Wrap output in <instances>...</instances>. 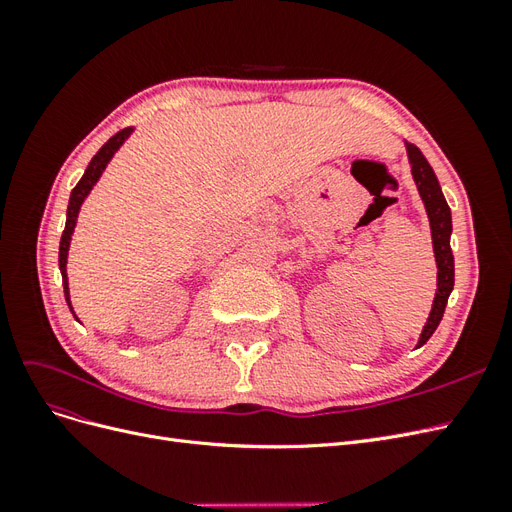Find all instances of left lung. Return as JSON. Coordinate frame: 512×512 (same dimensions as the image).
<instances>
[{"label":"left lung","instance_id":"1","mask_svg":"<svg viewBox=\"0 0 512 512\" xmlns=\"http://www.w3.org/2000/svg\"><path fill=\"white\" fill-rule=\"evenodd\" d=\"M408 158L412 164V177L416 181L418 194H421L427 215H429L433 254H436V265H438L436 299H433L431 314L427 318L421 339H418V346H423V344H427V339L433 335V331L438 329V324L444 316V307H446L448 297H451V290L455 286V258H453V250H451L453 222H451V207H448L446 198L442 194L438 177H436V173H433V168L429 166L421 149L408 143Z\"/></svg>","mask_w":512,"mask_h":512}]
</instances>
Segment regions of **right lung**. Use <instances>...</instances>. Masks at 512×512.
Listing matches in <instances>:
<instances>
[{"instance_id": "add662e5", "label": "right lung", "mask_w": 512, "mask_h": 512, "mask_svg": "<svg viewBox=\"0 0 512 512\" xmlns=\"http://www.w3.org/2000/svg\"><path fill=\"white\" fill-rule=\"evenodd\" d=\"M132 134V128H123L121 132H117L115 136L108 138V141L102 145V149L91 158L85 175L81 177V181L76 183V188L70 194V203H68V220H66V228L61 232V241H59V269H61V280H64V292H66V301L70 305V294H68V275H66V260H68V247H70V239L72 232L76 226V218H79V209L83 205L85 196L94 188V183L100 179L102 170L106 168L108 160L113 158V153L121 147V143ZM72 309V307H70Z\"/></svg>"}]
</instances>
